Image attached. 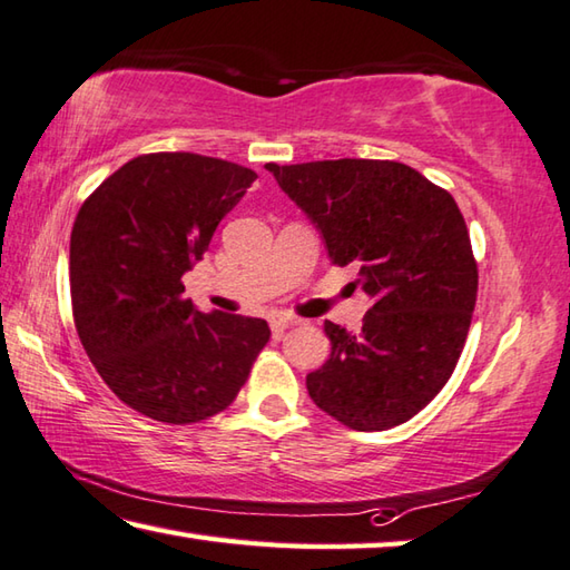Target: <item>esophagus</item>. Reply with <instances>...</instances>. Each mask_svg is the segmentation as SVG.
Wrapping results in <instances>:
<instances>
[{
  "label": "esophagus",
  "mask_w": 570,
  "mask_h": 570,
  "mask_svg": "<svg viewBox=\"0 0 570 570\" xmlns=\"http://www.w3.org/2000/svg\"><path fill=\"white\" fill-rule=\"evenodd\" d=\"M294 324V318H288V316H284V314H276V316H272V334H274V338H282L284 336V331Z\"/></svg>",
  "instance_id": "esophagus-1"
}]
</instances>
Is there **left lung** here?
<instances>
[{
    "instance_id": "8db88e82",
    "label": "left lung",
    "mask_w": 570,
    "mask_h": 570,
    "mask_svg": "<svg viewBox=\"0 0 570 570\" xmlns=\"http://www.w3.org/2000/svg\"><path fill=\"white\" fill-rule=\"evenodd\" d=\"M266 169L371 298L358 334L324 321L331 356L308 396L348 429L399 426L446 386L471 326L479 272L456 202L399 161Z\"/></svg>"
}]
</instances>
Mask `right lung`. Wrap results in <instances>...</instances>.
<instances>
[{"label": "right lung", "instance_id": "obj_1", "mask_svg": "<svg viewBox=\"0 0 570 570\" xmlns=\"http://www.w3.org/2000/svg\"><path fill=\"white\" fill-rule=\"evenodd\" d=\"M254 179L239 164L159 151L81 204L69 244L77 334L105 384L144 416L196 423L224 411L272 336L264 318L199 312L181 284Z\"/></svg>", "mask_w": 570, "mask_h": 570}]
</instances>
